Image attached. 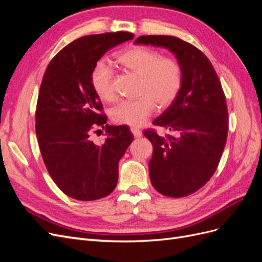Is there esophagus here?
I'll use <instances>...</instances> for the list:
<instances>
[{"instance_id": "esophagus-1", "label": "esophagus", "mask_w": 262, "mask_h": 262, "mask_svg": "<svg viewBox=\"0 0 262 262\" xmlns=\"http://www.w3.org/2000/svg\"><path fill=\"white\" fill-rule=\"evenodd\" d=\"M131 132L133 133L134 138H140L142 136V132L137 128H131Z\"/></svg>"}]
</instances>
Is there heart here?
<instances>
[{
    "mask_svg": "<svg viewBox=\"0 0 262 262\" xmlns=\"http://www.w3.org/2000/svg\"><path fill=\"white\" fill-rule=\"evenodd\" d=\"M117 64L139 76L138 95L134 100L119 102L110 118L118 124L140 126L154 113L156 104L168 107L178 96L182 85V69L173 58H166L148 47L134 46L116 55ZM92 87L98 98H115L114 72L107 62L98 61L91 74Z\"/></svg>",
    "mask_w": 262,
    "mask_h": 262,
    "instance_id": "1",
    "label": "heart"
}]
</instances>
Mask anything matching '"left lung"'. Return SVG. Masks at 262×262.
<instances>
[{"instance_id": "obj_1", "label": "left lung", "mask_w": 262, "mask_h": 262, "mask_svg": "<svg viewBox=\"0 0 262 262\" xmlns=\"http://www.w3.org/2000/svg\"><path fill=\"white\" fill-rule=\"evenodd\" d=\"M137 45L169 50L182 69L177 98L153 123L173 136L143 132L153 145L149 178L158 192L181 198L195 192L210 180L223 153L228 114L225 95L212 63L202 51L172 36H141Z\"/></svg>"}]
</instances>
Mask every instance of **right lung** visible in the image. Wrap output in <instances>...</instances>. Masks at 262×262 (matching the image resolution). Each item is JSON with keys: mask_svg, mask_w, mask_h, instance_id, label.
I'll return each mask as SVG.
<instances>
[{"mask_svg": "<svg viewBox=\"0 0 262 262\" xmlns=\"http://www.w3.org/2000/svg\"><path fill=\"white\" fill-rule=\"evenodd\" d=\"M133 39L125 31L78 38L64 47L47 68L36 109V134L49 175L67 195L92 201L114 191L119 161L133 141L128 126L109 125L95 94L91 74L108 50ZM101 126L102 146L89 140Z\"/></svg>", "mask_w": 262, "mask_h": 262, "instance_id": "1", "label": "right lung"}]
</instances>
